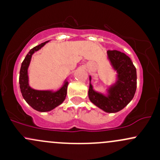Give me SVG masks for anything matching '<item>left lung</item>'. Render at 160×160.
<instances>
[{
    "instance_id": "left-lung-1",
    "label": "left lung",
    "mask_w": 160,
    "mask_h": 160,
    "mask_svg": "<svg viewBox=\"0 0 160 160\" xmlns=\"http://www.w3.org/2000/svg\"><path fill=\"white\" fill-rule=\"evenodd\" d=\"M108 56L118 72V81L108 89V96L93 90L90 76L88 98L90 101L108 113H116L126 107L133 99L137 89V70L130 58L118 50H108Z\"/></svg>"
}]
</instances>
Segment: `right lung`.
<instances>
[{
	"label": "right lung",
	"mask_w": 160,
	"mask_h": 160,
	"mask_svg": "<svg viewBox=\"0 0 160 160\" xmlns=\"http://www.w3.org/2000/svg\"><path fill=\"white\" fill-rule=\"evenodd\" d=\"M48 42L49 41L42 42L30 49V52L26 56L24 60L22 62L20 71V78H19L20 92H21L24 100L34 110L40 111V112L49 111L61 104L66 99L67 87L68 85V82L66 81L62 87L56 92L35 90L29 85L27 70L30 66L32 55L38 51L39 49H40Z\"/></svg>",
	"instance_id": "1"
}]
</instances>
